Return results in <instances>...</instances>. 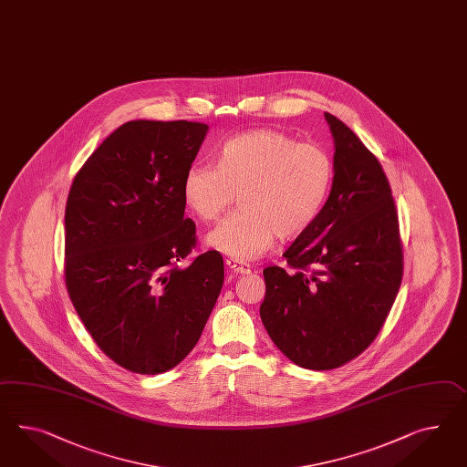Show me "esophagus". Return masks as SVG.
Instances as JSON below:
<instances>
[{"label":"esophagus","mask_w":467,"mask_h":467,"mask_svg":"<svg viewBox=\"0 0 467 467\" xmlns=\"http://www.w3.org/2000/svg\"><path fill=\"white\" fill-rule=\"evenodd\" d=\"M226 266L231 274H236V275H248L252 272L250 265L241 264V262H236V260H226Z\"/></svg>","instance_id":"34e87169"}]
</instances>
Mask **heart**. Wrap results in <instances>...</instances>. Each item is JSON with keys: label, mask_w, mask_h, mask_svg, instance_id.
<instances>
[{"label": "heart", "mask_w": 467, "mask_h": 467, "mask_svg": "<svg viewBox=\"0 0 467 467\" xmlns=\"http://www.w3.org/2000/svg\"><path fill=\"white\" fill-rule=\"evenodd\" d=\"M333 163L316 144H297L270 129L226 140L213 164H192L183 199L201 221L211 223L240 199L241 209L205 238L217 252L250 262L275 238L289 240L315 223L328 197Z\"/></svg>", "instance_id": "b5f03b06"}]
</instances>
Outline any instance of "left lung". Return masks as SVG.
<instances>
[{
    "mask_svg": "<svg viewBox=\"0 0 467 467\" xmlns=\"http://www.w3.org/2000/svg\"><path fill=\"white\" fill-rule=\"evenodd\" d=\"M335 154L328 199L284 253L289 272L268 266L260 317L296 366L329 370L378 337L403 277V250L389 182L350 127L325 112Z\"/></svg>",
    "mask_w": 467,
    "mask_h": 467,
    "instance_id": "left-lung-1",
    "label": "left lung"
}]
</instances>
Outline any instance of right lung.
I'll list each match as a JSON object with an SVG mask.
<instances>
[{
	"label": "right lung",
	"instance_id": "1",
	"mask_svg": "<svg viewBox=\"0 0 467 467\" xmlns=\"http://www.w3.org/2000/svg\"><path fill=\"white\" fill-rule=\"evenodd\" d=\"M209 126L130 120L78 171L66 203V287L115 364L156 376L197 345L224 284L217 252L177 265L195 244L183 177Z\"/></svg>",
	"mask_w": 467,
	"mask_h": 467
}]
</instances>
